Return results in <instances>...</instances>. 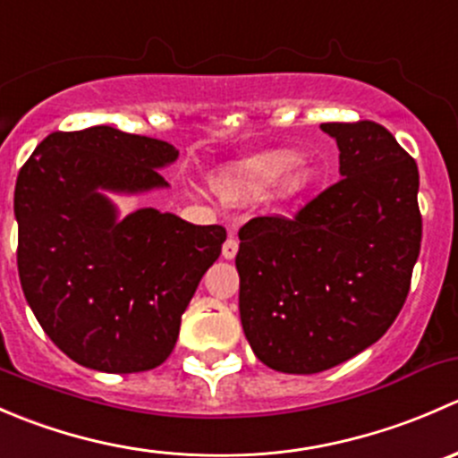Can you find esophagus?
Wrapping results in <instances>:
<instances>
[{
  "instance_id": "esophagus-1",
  "label": "esophagus",
  "mask_w": 458,
  "mask_h": 458,
  "mask_svg": "<svg viewBox=\"0 0 458 458\" xmlns=\"http://www.w3.org/2000/svg\"><path fill=\"white\" fill-rule=\"evenodd\" d=\"M237 250H239V242L234 239V234H230V237L225 239L224 248H221V255H224V259H234Z\"/></svg>"
}]
</instances>
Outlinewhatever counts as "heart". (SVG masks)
<instances>
[{
    "mask_svg": "<svg viewBox=\"0 0 458 458\" xmlns=\"http://www.w3.org/2000/svg\"><path fill=\"white\" fill-rule=\"evenodd\" d=\"M290 165H293V155H288V152H266V155H255L250 157V159L237 161V164H230L225 165V168H221L219 173L212 177V191H215L221 199L228 201H257L261 199L270 188H275V183L281 178L280 174ZM281 179L279 191L284 192V195H297V192L308 188V183H310L312 179V170L308 168V165H293V168Z\"/></svg>",
    "mask_w": 458,
    "mask_h": 458,
    "instance_id": "heart-1",
    "label": "heart"
}]
</instances>
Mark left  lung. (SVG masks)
Here are the masks:
<instances>
[{"instance_id": "left-lung-1", "label": "left lung", "mask_w": 458, "mask_h": 458, "mask_svg": "<svg viewBox=\"0 0 458 458\" xmlns=\"http://www.w3.org/2000/svg\"><path fill=\"white\" fill-rule=\"evenodd\" d=\"M341 179L294 216L239 230V315L261 363L315 374L370 348L394 323L421 250L417 161L381 123H321Z\"/></svg>"}]
</instances>
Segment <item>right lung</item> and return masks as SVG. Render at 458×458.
<instances>
[{
  "instance_id": "right-lung-1",
  "label": "right lung",
  "mask_w": 458,
  "mask_h": 458,
  "mask_svg": "<svg viewBox=\"0 0 458 458\" xmlns=\"http://www.w3.org/2000/svg\"><path fill=\"white\" fill-rule=\"evenodd\" d=\"M168 141L110 126L50 132L15 186L21 290L55 345L80 366L131 374L173 352L203 272L221 255L224 225H195L141 208L126 219L99 192L168 186Z\"/></svg>"
}]
</instances>
